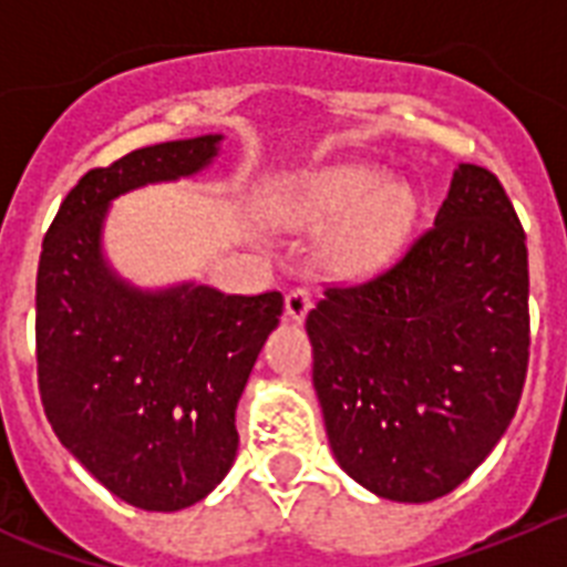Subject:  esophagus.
Returning <instances> with one entry per match:
<instances>
[{"mask_svg": "<svg viewBox=\"0 0 567 567\" xmlns=\"http://www.w3.org/2000/svg\"><path fill=\"white\" fill-rule=\"evenodd\" d=\"M309 309H312V295H309L307 289H292V292L287 295V300H284V312H287V318L295 320V323H303Z\"/></svg>", "mask_w": 567, "mask_h": 567, "instance_id": "obj_1", "label": "esophagus"}]
</instances>
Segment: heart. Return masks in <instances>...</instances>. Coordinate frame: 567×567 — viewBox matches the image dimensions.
<instances>
[{"label":"heart","instance_id":"heart-1","mask_svg":"<svg viewBox=\"0 0 567 567\" xmlns=\"http://www.w3.org/2000/svg\"><path fill=\"white\" fill-rule=\"evenodd\" d=\"M295 213L303 221L329 224L323 264L334 275L358 278L392 258L414 224L417 202L400 182L380 184V173L363 164L323 169L300 189Z\"/></svg>","mask_w":567,"mask_h":567}]
</instances>
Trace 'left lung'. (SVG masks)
I'll use <instances>...</instances> for the list:
<instances>
[{
	"label": "left lung",
	"instance_id": "1",
	"mask_svg": "<svg viewBox=\"0 0 567 567\" xmlns=\"http://www.w3.org/2000/svg\"><path fill=\"white\" fill-rule=\"evenodd\" d=\"M340 468L394 503L457 488L508 429L528 369V249L497 175L460 164L434 227L307 315Z\"/></svg>",
	"mask_w": 567,
	"mask_h": 567
}]
</instances>
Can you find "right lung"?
Returning <instances> with one entry per match:
<instances>
[{"label": "right lung", "instance_id": "right-lung-1", "mask_svg": "<svg viewBox=\"0 0 567 567\" xmlns=\"http://www.w3.org/2000/svg\"><path fill=\"white\" fill-rule=\"evenodd\" d=\"M221 138L142 147L84 173L39 258L44 414L110 494L144 511H182L227 477L238 452L235 405L284 298L224 295L195 280L135 287L104 255V218L130 189L202 173Z\"/></svg>", "mask_w": 567, "mask_h": 567}]
</instances>
